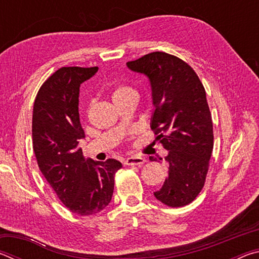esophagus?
<instances>
[{
	"instance_id": "obj_1",
	"label": "esophagus",
	"mask_w": 259,
	"mask_h": 259,
	"mask_svg": "<svg viewBox=\"0 0 259 259\" xmlns=\"http://www.w3.org/2000/svg\"><path fill=\"white\" fill-rule=\"evenodd\" d=\"M146 162L145 157L142 156H129L128 159H125V164L128 165H142Z\"/></svg>"
}]
</instances>
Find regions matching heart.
Returning <instances> with one entry per match:
<instances>
[{
    "mask_svg": "<svg viewBox=\"0 0 259 259\" xmlns=\"http://www.w3.org/2000/svg\"><path fill=\"white\" fill-rule=\"evenodd\" d=\"M129 96H137L136 91L128 85H117L115 89L113 90L112 94V98L113 100H117V99H122L125 97H129Z\"/></svg>",
    "mask_w": 259,
    "mask_h": 259,
    "instance_id": "1",
    "label": "heart"
}]
</instances>
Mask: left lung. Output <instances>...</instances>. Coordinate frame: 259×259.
<instances>
[{
	"instance_id": "1",
	"label": "left lung",
	"mask_w": 259,
	"mask_h": 259,
	"mask_svg": "<svg viewBox=\"0 0 259 259\" xmlns=\"http://www.w3.org/2000/svg\"><path fill=\"white\" fill-rule=\"evenodd\" d=\"M126 66L150 80L155 107L151 128L168 150V177L154 196L169 207H184L202 190L213 148L203 84L190 65L165 52H151Z\"/></svg>"
}]
</instances>
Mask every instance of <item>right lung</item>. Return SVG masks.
I'll use <instances>...</instances> for the list:
<instances>
[{
	"instance_id": "obj_1",
	"label": "right lung",
	"mask_w": 259,
	"mask_h": 259,
	"mask_svg": "<svg viewBox=\"0 0 259 259\" xmlns=\"http://www.w3.org/2000/svg\"><path fill=\"white\" fill-rule=\"evenodd\" d=\"M98 67H61L43 83L33 107V151L41 172L72 212L90 216L111 202L114 176L122 164L85 160L78 140L84 138L78 115L81 83Z\"/></svg>"
}]
</instances>
